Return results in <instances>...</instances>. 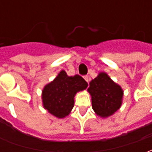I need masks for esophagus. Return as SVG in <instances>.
<instances>
[{
  "label": "esophagus",
  "mask_w": 152,
  "mask_h": 152,
  "mask_svg": "<svg viewBox=\"0 0 152 152\" xmlns=\"http://www.w3.org/2000/svg\"><path fill=\"white\" fill-rule=\"evenodd\" d=\"M83 78H84V79L86 80V82H88V83H89V76H87V75H86V76H83Z\"/></svg>",
  "instance_id": "34e87169"
}]
</instances>
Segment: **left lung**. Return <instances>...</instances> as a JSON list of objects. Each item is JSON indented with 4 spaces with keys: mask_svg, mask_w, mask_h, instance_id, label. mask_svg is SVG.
Masks as SVG:
<instances>
[{
    "mask_svg": "<svg viewBox=\"0 0 152 152\" xmlns=\"http://www.w3.org/2000/svg\"><path fill=\"white\" fill-rule=\"evenodd\" d=\"M88 91L92 96L93 109L101 117L112 115L121 107L123 90L105 72L90 81Z\"/></svg>",
    "mask_w": 152,
    "mask_h": 152,
    "instance_id": "left-lung-1",
    "label": "left lung"
}]
</instances>
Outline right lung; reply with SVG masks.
<instances>
[{
	"instance_id": "1",
	"label": "right lung",
	"mask_w": 152,
	"mask_h": 152,
	"mask_svg": "<svg viewBox=\"0 0 152 152\" xmlns=\"http://www.w3.org/2000/svg\"><path fill=\"white\" fill-rule=\"evenodd\" d=\"M88 83L79 75L68 76L65 71H61L56 78L44 88V107L56 117H65L74 107L76 93L86 89Z\"/></svg>"
}]
</instances>
